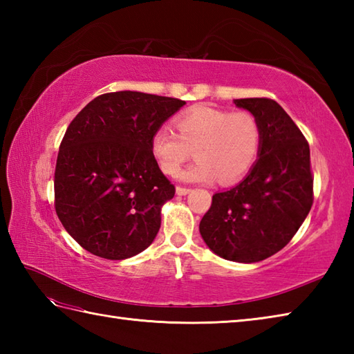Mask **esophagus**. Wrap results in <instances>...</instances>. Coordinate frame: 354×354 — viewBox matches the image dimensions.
Listing matches in <instances>:
<instances>
[{"label": "esophagus", "mask_w": 354, "mask_h": 354, "mask_svg": "<svg viewBox=\"0 0 354 354\" xmlns=\"http://www.w3.org/2000/svg\"><path fill=\"white\" fill-rule=\"evenodd\" d=\"M190 192H192V189H189V187H183V185H178L176 187V193L181 194V196H184V194L190 193Z\"/></svg>", "instance_id": "obj_1"}]
</instances>
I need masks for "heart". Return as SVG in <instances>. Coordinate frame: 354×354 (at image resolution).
Instances as JSON below:
<instances>
[{"mask_svg":"<svg viewBox=\"0 0 354 354\" xmlns=\"http://www.w3.org/2000/svg\"><path fill=\"white\" fill-rule=\"evenodd\" d=\"M176 131L158 127L150 140V152L162 173L178 176L193 152L198 162L187 170L185 181L223 185L234 184L252 169L261 146L257 117L250 111H230L198 104L175 120Z\"/></svg>","mask_w":354,"mask_h":354,"instance_id":"heart-1","label":"heart"}]
</instances>
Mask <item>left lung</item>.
I'll return each instance as SVG.
<instances>
[{
	"label": "left lung",
	"instance_id": "1",
	"mask_svg": "<svg viewBox=\"0 0 354 354\" xmlns=\"http://www.w3.org/2000/svg\"><path fill=\"white\" fill-rule=\"evenodd\" d=\"M234 103L259 120V160L242 183L214 194L199 231L209 250L222 259L255 263L283 250L310 212V149L275 100L254 97Z\"/></svg>",
	"mask_w": 354,
	"mask_h": 354
}]
</instances>
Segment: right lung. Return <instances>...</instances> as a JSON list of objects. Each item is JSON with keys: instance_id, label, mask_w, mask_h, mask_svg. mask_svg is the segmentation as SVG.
<instances>
[{"instance_id": "right-lung-1", "label": "right lung", "mask_w": 354, "mask_h": 354, "mask_svg": "<svg viewBox=\"0 0 354 354\" xmlns=\"http://www.w3.org/2000/svg\"><path fill=\"white\" fill-rule=\"evenodd\" d=\"M184 100L137 91L106 93L73 118L59 147L55 208L76 242L97 257L145 251L175 196L150 152L153 132Z\"/></svg>"}]
</instances>
